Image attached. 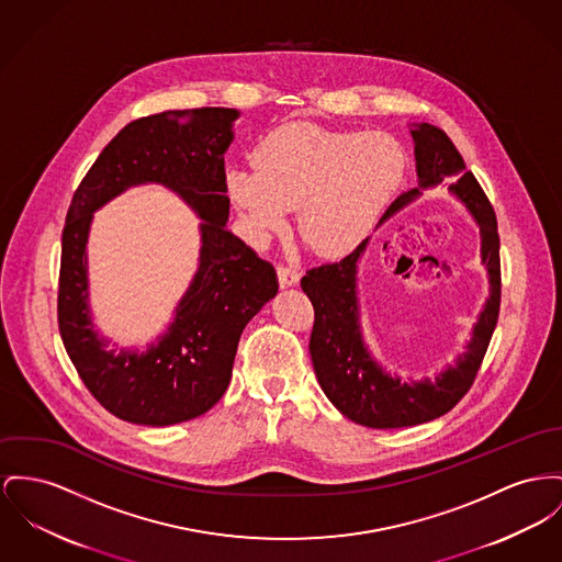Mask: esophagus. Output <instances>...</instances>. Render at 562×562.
I'll list each match as a JSON object with an SVG mask.
<instances>
[{"instance_id":"34e87169","label":"esophagus","mask_w":562,"mask_h":562,"mask_svg":"<svg viewBox=\"0 0 562 562\" xmlns=\"http://www.w3.org/2000/svg\"><path fill=\"white\" fill-rule=\"evenodd\" d=\"M277 277H279V285H281L283 290L294 288V285H299L300 283L299 270H296V268H290V266H279V268H277Z\"/></svg>"}]
</instances>
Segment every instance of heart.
Segmentation results:
<instances>
[{
  "label": "heart",
  "instance_id": "heart-1",
  "mask_svg": "<svg viewBox=\"0 0 562 562\" xmlns=\"http://www.w3.org/2000/svg\"><path fill=\"white\" fill-rule=\"evenodd\" d=\"M256 168L227 166L224 183L249 234L266 243L299 209L302 243L322 258L356 251L405 183L407 155L381 132L333 130L308 121L270 132Z\"/></svg>",
  "mask_w": 562,
  "mask_h": 562
}]
</instances>
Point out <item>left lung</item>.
Segmentation results:
<instances>
[{"instance_id":"1","label":"left lung","mask_w":562,"mask_h":562,"mask_svg":"<svg viewBox=\"0 0 562 562\" xmlns=\"http://www.w3.org/2000/svg\"><path fill=\"white\" fill-rule=\"evenodd\" d=\"M409 134L417 186L390 204L379 225L417 202L424 191L443 188L449 181V195L467 209L480 227V260L486 266L487 299L464 351L456 356L453 364H446L432 379H401L376 360L362 328L358 272L371 238L340 262L313 268L302 277V292L315 308L308 351L317 381L338 412L367 428L415 426L456 407L480 371L501 306L498 232L484 189L467 170L462 155L443 130L430 123H409Z\"/></svg>"}]
</instances>
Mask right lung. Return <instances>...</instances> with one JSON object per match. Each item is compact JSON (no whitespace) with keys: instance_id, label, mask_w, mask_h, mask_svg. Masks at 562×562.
Segmentation results:
<instances>
[{"instance_id":"obj_1","label":"right lung","mask_w":562,"mask_h":562,"mask_svg":"<svg viewBox=\"0 0 562 562\" xmlns=\"http://www.w3.org/2000/svg\"><path fill=\"white\" fill-rule=\"evenodd\" d=\"M236 109L166 111L127 123L76 189L61 236L59 333L89 392L119 419L170 426L209 412L227 390L238 338L277 296V272L227 229L224 155ZM161 184L201 217L199 268L171 324L119 350L92 324L86 245L92 213L127 188Z\"/></svg>"}]
</instances>
